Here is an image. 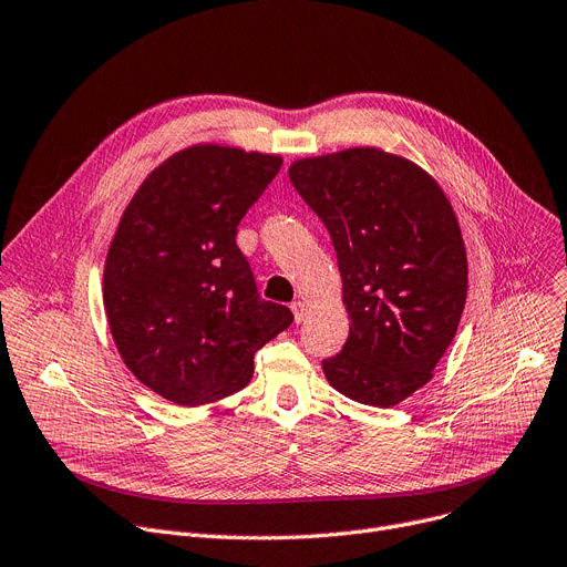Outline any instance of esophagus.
<instances>
[{"label":"esophagus","instance_id":"34e87169","mask_svg":"<svg viewBox=\"0 0 567 567\" xmlns=\"http://www.w3.org/2000/svg\"><path fill=\"white\" fill-rule=\"evenodd\" d=\"M290 309H292L295 322H297V324H301V322H303V318H307V307H303V303H301V301H295Z\"/></svg>","mask_w":567,"mask_h":567}]
</instances>
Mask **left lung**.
<instances>
[{"label":"left lung","mask_w":567,"mask_h":567,"mask_svg":"<svg viewBox=\"0 0 567 567\" xmlns=\"http://www.w3.org/2000/svg\"><path fill=\"white\" fill-rule=\"evenodd\" d=\"M290 182L331 234L350 338L327 381L390 409L433 379L467 299L456 213L415 161L379 147L297 158Z\"/></svg>","instance_id":"obj_1"}]
</instances>
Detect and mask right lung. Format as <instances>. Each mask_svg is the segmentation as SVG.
Masks as SVG:
<instances>
[{
	"instance_id": "obj_1",
	"label": "right lung",
	"mask_w": 567,
	"mask_h": 567,
	"mask_svg": "<svg viewBox=\"0 0 567 567\" xmlns=\"http://www.w3.org/2000/svg\"><path fill=\"white\" fill-rule=\"evenodd\" d=\"M279 154L199 143L156 165L122 210L102 297L132 374L179 406L243 390L254 354L292 324L258 297L236 245L247 208L277 177Z\"/></svg>"
}]
</instances>
